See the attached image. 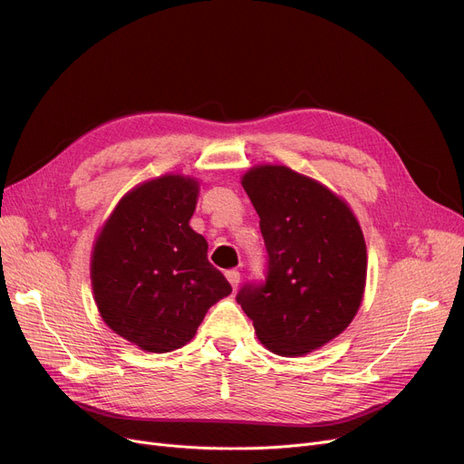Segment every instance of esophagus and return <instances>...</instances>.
I'll return each mask as SVG.
<instances>
[{"instance_id": "1", "label": "esophagus", "mask_w": 464, "mask_h": 464, "mask_svg": "<svg viewBox=\"0 0 464 464\" xmlns=\"http://www.w3.org/2000/svg\"><path fill=\"white\" fill-rule=\"evenodd\" d=\"M226 276H227L229 284L233 285V289H237V285H238V282H240V273H238L237 269H229V271L226 273Z\"/></svg>"}]
</instances>
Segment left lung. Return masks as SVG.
<instances>
[{"mask_svg": "<svg viewBox=\"0 0 464 464\" xmlns=\"http://www.w3.org/2000/svg\"><path fill=\"white\" fill-rule=\"evenodd\" d=\"M242 186L259 214L266 269L237 303L271 352L318 350L350 325L362 299L367 246L357 219L331 189L284 165L254 167Z\"/></svg>", "mask_w": 464, "mask_h": 464, "instance_id": "obj_1", "label": "left lung"}]
</instances>
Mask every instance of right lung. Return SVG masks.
I'll return each instance as SVG.
<instances>
[{
  "label": "right lung",
  "mask_w": 464,
  "mask_h": 464,
  "mask_svg": "<svg viewBox=\"0 0 464 464\" xmlns=\"http://www.w3.org/2000/svg\"><path fill=\"white\" fill-rule=\"evenodd\" d=\"M199 184L180 175L144 182L121 199L92 256V285L105 324L146 352L182 348L207 310L231 294L189 227Z\"/></svg>",
  "instance_id": "right-lung-1"
}]
</instances>
